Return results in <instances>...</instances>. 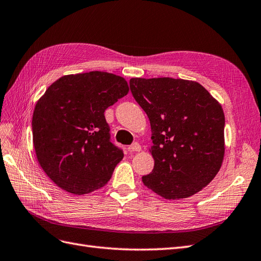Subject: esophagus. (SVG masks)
Instances as JSON below:
<instances>
[{
	"label": "esophagus",
	"mask_w": 261,
	"mask_h": 261,
	"mask_svg": "<svg viewBox=\"0 0 261 261\" xmlns=\"http://www.w3.org/2000/svg\"><path fill=\"white\" fill-rule=\"evenodd\" d=\"M128 150H129L130 152H140V151H141V145L136 142V143H133L132 145H130V146L128 147Z\"/></svg>",
	"instance_id": "34e87169"
}]
</instances>
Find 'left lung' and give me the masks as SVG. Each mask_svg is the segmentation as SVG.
Here are the masks:
<instances>
[{"instance_id":"left-lung-1","label":"left lung","mask_w":261,"mask_h":261,"mask_svg":"<svg viewBox=\"0 0 261 261\" xmlns=\"http://www.w3.org/2000/svg\"><path fill=\"white\" fill-rule=\"evenodd\" d=\"M133 97L151 123L154 159L144 186L164 199L189 198L217 176L224 160L225 117L221 103L195 81L130 80Z\"/></svg>"}]
</instances>
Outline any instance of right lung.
Listing matches in <instances>:
<instances>
[{"mask_svg":"<svg viewBox=\"0 0 261 261\" xmlns=\"http://www.w3.org/2000/svg\"><path fill=\"white\" fill-rule=\"evenodd\" d=\"M128 93L125 79L92 71L61 76L36 102L37 161L59 188L81 196L109 181L123 153L109 141L103 113Z\"/></svg>","mask_w":261,"mask_h":261,"instance_id":"obj_1","label":"right lung"}]
</instances>
